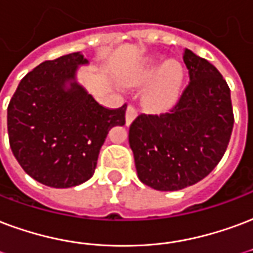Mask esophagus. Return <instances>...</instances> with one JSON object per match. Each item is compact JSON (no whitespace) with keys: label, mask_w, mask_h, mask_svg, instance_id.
I'll use <instances>...</instances> for the list:
<instances>
[{"label":"esophagus","mask_w":253,"mask_h":253,"mask_svg":"<svg viewBox=\"0 0 253 253\" xmlns=\"http://www.w3.org/2000/svg\"><path fill=\"white\" fill-rule=\"evenodd\" d=\"M138 115V110H136L132 104H128V107L126 110V123L127 125H130L134 119L136 118Z\"/></svg>","instance_id":"esophagus-1"}]
</instances>
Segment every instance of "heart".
<instances>
[{
	"label": "heart",
	"mask_w": 253,
	"mask_h": 253,
	"mask_svg": "<svg viewBox=\"0 0 253 253\" xmlns=\"http://www.w3.org/2000/svg\"><path fill=\"white\" fill-rule=\"evenodd\" d=\"M184 76V68L179 63L155 59L136 72L132 83L145 84L151 80L143 93V102L153 110H166L178 100Z\"/></svg>",
	"instance_id": "b5f03b06"
}]
</instances>
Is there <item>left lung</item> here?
<instances>
[{
  "label": "left lung",
  "instance_id": "8db88e82",
  "mask_svg": "<svg viewBox=\"0 0 253 253\" xmlns=\"http://www.w3.org/2000/svg\"><path fill=\"white\" fill-rule=\"evenodd\" d=\"M184 63L190 82L178 102L160 115H138L128 130L138 177L161 192L205 178L221 161L235 122L231 89L216 67L189 49Z\"/></svg>",
  "mask_w": 253,
  "mask_h": 253
}]
</instances>
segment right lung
<instances>
[{"mask_svg": "<svg viewBox=\"0 0 253 253\" xmlns=\"http://www.w3.org/2000/svg\"><path fill=\"white\" fill-rule=\"evenodd\" d=\"M87 63L80 52L46 60L22 78L7 106L13 154L25 173L50 188L91 178L110 128L126 122V103L103 107L75 82L76 68Z\"/></svg>", "mask_w": 253, "mask_h": 253, "instance_id": "add662e5", "label": "right lung"}]
</instances>
